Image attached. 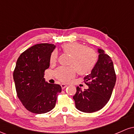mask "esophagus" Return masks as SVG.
Wrapping results in <instances>:
<instances>
[{
	"instance_id": "esophagus-1",
	"label": "esophagus",
	"mask_w": 134,
	"mask_h": 134,
	"mask_svg": "<svg viewBox=\"0 0 134 134\" xmlns=\"http://www.w3.org/2000/svg\"><path fill=\"white\" fill-rule=\"evenodd\" d=\"M60 86H61V87H62V90H64V89H65V87H67V86L66 85V84H61Z\"/></svg>"
}]
</instances>
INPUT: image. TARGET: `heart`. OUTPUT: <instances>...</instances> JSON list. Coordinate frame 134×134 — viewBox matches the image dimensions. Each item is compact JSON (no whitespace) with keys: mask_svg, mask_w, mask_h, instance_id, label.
Instances as JSON below:
<instances>
[{"mask_svg":"<svg viewBox=\"0 0 134 134\" xmlns=\"http://www.w3.org/2000/svg\"><path fill=\"white\" fill-rule=\"evenodd\" d=\"M64 53L70 55L69 67H60L55 71V76L59 81L67 82L74 77L76 70L81 76L88 75L93 70L98 60V55L94 50L86 47L77 42H69L62 46ZM58 54L53 52L50 57V63L55 64L57 61Z\"/></svg>","mask_w":134,"mask_h":134,"instance_id":"1","label":"heart"}]
</instances>
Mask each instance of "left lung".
Segmentation results:
<instances>
[{
  "instance_id": "8db88e82",
  "label": "left lung",
  "mask_w": 134,
  "mask_h": 134,
  "mask_svg": "<svg viewBox=\"0 0 134 134\" xmlns=\"http://www.w3.org/2000/svg\"><path fill=\"white\" fill-rule=\"evenodd\" d=\"M98 62L90 74L84 77L87 90L76 87L73 96L76 107L84 113H93L103 108L110 100L116 82L113 64L104 50L98 49Z\"/></svg>"
}]
</instances>
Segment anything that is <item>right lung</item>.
I'll return each mask as SVG.
<instances>
[{
    "label": "right lung",
    "mask_w": 134,
    "mask_h": 134,
    "mask_svg": "<svg viewBox=\"0 0 134 134\" xmlns=\"http://www.w3.org/2000/svg\"><path fill=\"white\" fill-rule=\"evenodd\" d=\"M53 44H36L23 52L13 72L16 93L23 106L32 113H45L55 107L62 87L45 81L44 72L50 66Z\"/></svg>",
    "instance_id": "add662e5"
}]
</instances>
